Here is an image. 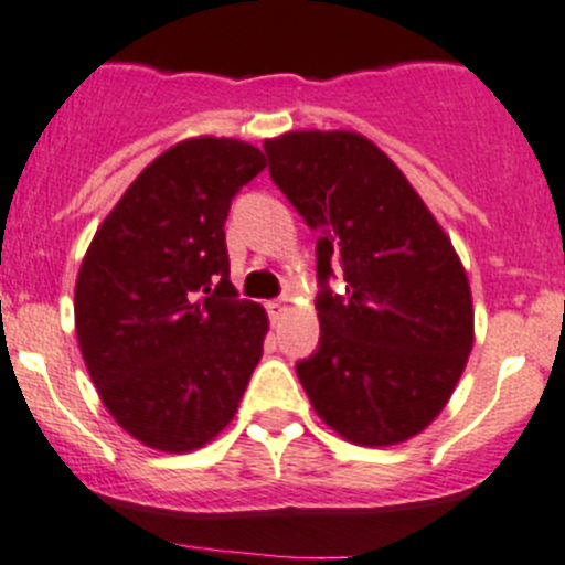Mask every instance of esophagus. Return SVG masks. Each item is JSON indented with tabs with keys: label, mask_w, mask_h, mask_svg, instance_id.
Masks as SVG:
<instances>
[{
	"label": "esophagus",
	"mask_w": 565,
	"mask_h": 565,
	"mask_svg": "<svg viewBox=\"0 0 565 565\" xmlns=\"http://www.w3.org/2000/svg\"><path fill=\"white\" fill-rule=\"evenodd\" d=\"M267 315H270V320H278L284 312H287V307H284V300H267Z\"/></svg>",
	"instance_id": "34e87169"
}]
</instances>
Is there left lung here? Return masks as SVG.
<instances>
[{
    "instance_id": "1",
    "label": "left lung",
    "mask_w": 565,
    "mask_h": 565,
    "mask_svg": "<svg viewBox=\"0 0 565 565\" xmlns=\"http://www.w3.org/2000/svg\"><path fill=\"white\" fill-rule=\"evenodd\" d=\"M270 178L320 231V342L295 365L315 413L356 446H393L440 415L473 345L468 276L404 172L365 136L265 141ZM341 267L345 294L330 289Z\"/></svg>"
}]
</instances>
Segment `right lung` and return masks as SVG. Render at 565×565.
I'll use <instances>...</instances> for the list:
<instances>
[{"label": "right lung", "mask_w": 565, "mask_h": 565, "mask_svg": "<svg viewBox=\"0 0 565 565\" xmlns=\"http://www.w3.org/2000/svg\"><path fill=\"white\" fill-rule=\"evenodd\" d=\"M265 152L200 136L158 156L94 234L75 287L88 376L116 424L158 451H194L234 418L262 360L265 309L228 273L231 200Z\"/></svg>", "instance_id": "right-lung-1"}]
</instances>
